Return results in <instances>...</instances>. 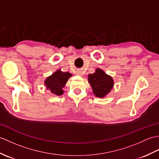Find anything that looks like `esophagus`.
I'll list each match as a JSON object with an SVG mask.
<instances>
[{"label":"esophagus","instance_id":"1","mask_svg":"<svg viewBox=\"0 0 159 159\" xmlns=\"http://www.w3.org/2000/svg\"><path fill=\"white\" fill-rule=\"evenodd\" d=\"M77 74H79V75H82V74H83V73H82V72H81V71H78V72H77Z\"/></svg>","mask_w":159,"mask_h":159}]
</instances>
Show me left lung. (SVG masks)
I'll return each mask as SVG.
<instances>
[{"label":"left lung","instance_id":"1","mask_svg":"<svg viewBox=\"0 0 159 159\" xmlns=\"http://www.w3.org/2000/svg\"><path fill=\"white\" fill-rule=\"evenodd\" d=\"M89 83L96 97L103 98L111 92L113 86V79L102 70L96 69V72L88 76Z\"/></svg>","mask_w":159,"mask_h":159}]
</instances>
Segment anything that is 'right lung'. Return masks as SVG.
<instances>
[{
    "label": "right lung",
    "instance_id": "add662e5",
    "mask_svg": "<svg viewBox=\"0 0 159 159\" xmlns=\"http://www.w3.org/2000/svg\"><path fill=\"white\" fill-rule=\"evenodd\" d=\"M71 76L72 74L69 72H63L61 70H57L45 80L47 89L57 96L62 95L63 93L62 88Z\"/></svg>",
    "mask_w": 159,
    "mask_h": 159
}]
</instances>
